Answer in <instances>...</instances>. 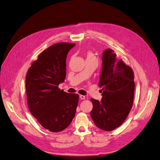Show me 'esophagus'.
<instances>
[{
  "label": "esophagus",
  "mask_w": 160,
  "mask_h": 160,
  "mask_svg": "<svg viewBox=\"0 0 160 160\" xmlns=\"http://www.w3.org/2000/svg\"><path fill=\"white\" fill-rule=\"evenodd\" d=\"M79 98H81V99H86L85 96H84V95H79Z\"/></svg>",
  "instance_id": "34e87169"
}]
</instances>
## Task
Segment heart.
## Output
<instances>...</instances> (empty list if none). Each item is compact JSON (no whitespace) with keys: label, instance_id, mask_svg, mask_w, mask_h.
<instances>
[{"label":"heart","instance_id":"obj_1","mask_svg":"<svg viewBox=\"0 0 160 160\" xmlns=\"http://www.w3.org/2000/svg\"><path fill=\"white\" fill-rule=\"evenodd\" d=\"M87 57H88V58H91V57H95L93 53L91 52V51H89L88 52V54H87Z\"/></svg>","mask_w":160,"mask_h":160}]
</instances>
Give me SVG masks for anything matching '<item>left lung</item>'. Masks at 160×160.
I'll use <instances>...</instances> for the list:
<instances>
[{
    "instance_id": "obj_1",
    "label": "left lung",
    "mask_w": 160,
    "mask_h": 160,
    "mask_svg": "<svg viewBox=\"0 0 160 160\" xmlns=\"http://www.w3.org/2000/svg\"><path fill=\"white\" fill-rule=\"evenodd\" d=\"M99 81L102 100L92 98L91 117L99 129L110 132L119 127L132 109L135 90L132 69L110 49L103 52Z\"/></svg>"
}]
</instances>
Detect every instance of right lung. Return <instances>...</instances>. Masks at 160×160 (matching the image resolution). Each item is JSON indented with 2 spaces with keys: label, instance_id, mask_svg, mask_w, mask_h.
Here are the masks:
<instances>
[{
  "label": "right lung",
  "instance_id": "right-lung-1",
  "mask_svg": "<svg viewBox=\"0 0 160 160\" xmlns=\"http://www.w3.org/2000/svg\"><path fill=\"white\" fill-rule=\"evenodd\" d=\"M75 43L58 42L33 61L26 75L28 107L37 122L51 132H59L71 123L79 95L59 88L66 76V58Z\"/></svg>",
  "mask_w": 160,
  "mask_h": 160
}]
</instances>
